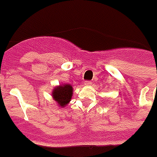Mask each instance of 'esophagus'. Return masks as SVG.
<instances>
[{
    "mask_svg": "<svg viewBox=\"0 0 157 157\" xmlns=\"http://www.w3.org/2000/svg\"><path fill=\"white\" fill-rule=\"evenodd\" d=\"M91 84H92V82H91V81H85V82H84V85H85V86H90V85H91Z\"/></svg>",
    "mask_w": 157,
    "mask_h": 157,
    "instance_id": "obj_1",
    "label": "esophagus"
}]
</instances>
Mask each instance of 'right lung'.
<instances>
[{
    "label": "right lung",
    "mask_w": 157,
    "mask_h": 157,
    "mask_svg": "<svg viewBox=\"0 0 157 157\" xmlns=\"http://www.w3.org/2000/svg\"><path fill=\"white\" fill-rule=\"evenodd\" d=\"M73 86L70 84H63L56 87L52 91V97L57 102L59 106L64 107L67 105L73 96Z\"/></svg>",
    "instance_id": "obj_1"
}]
</instances>
